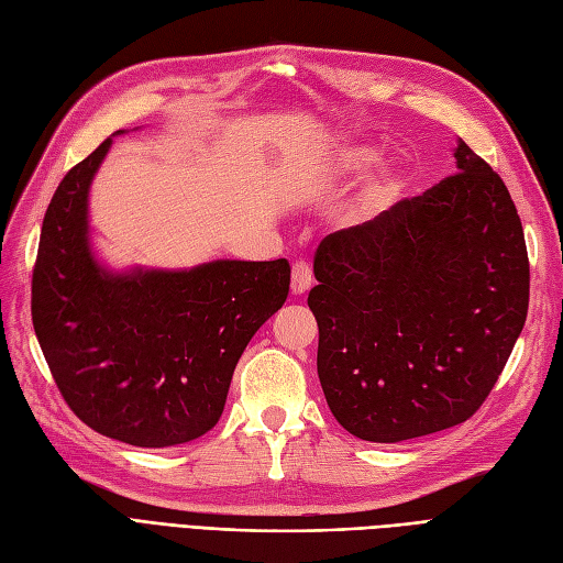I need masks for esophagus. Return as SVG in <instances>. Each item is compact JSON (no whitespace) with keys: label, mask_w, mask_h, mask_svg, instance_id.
Instances as JSON below:
<instances>
[{"label":"esophagus","mask_w":563,"mask_h":563,"mask_svg":"<svg viewBox=\"0 0 563 563\" xmlns=\"http://www.w3.org/2000/svg\"><path fill=\"white\" fill-rule=\"evenodd\" d=\"M312 265L305 263V261H298L294 265V273H290V290H294V296H302L305 290H309V286H312Z\"/></svg>","instance_id":"obj_1"}]
</instances>
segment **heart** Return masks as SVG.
<instances>
[{"mask_svg":"<svg viewBox=\"0 0 563 563\" xmlns=\"http://www.w3.org/2000/svg\"><path fill=\"white\" fill-rule=\"evenodd\" d=\"M373 161V151L361 144H342L335 148V153L328 158L323 172L331 181H344L352 179L356 174ZM405 186V177L398 165L394 163H379L358 190L354 192V198L349 200L342 223L349 228H367L375 221H379L386 211H389L398 200Z\"/></svg>","mask_w":563,"mask_h":563,"instance_id":"1","label":"heart"}]
</instances>
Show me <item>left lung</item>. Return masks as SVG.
<instances>
[{
	"instance_id": "8db88e82",
	"label": "left lung",
	"mask_w": 563,
	"mask_h": 563,
	"mask_svg": "<svg viewBox=\"0 0 563 563\" xmlns=\"http://www.w3.org/2000/svg\"><path fill=\"white\" fill-rule=\"evenodd\" d=\"M456 174L367 228L321 240L307 305L333 417L367 442L477 412L529 309L525 230L498 174L459 140Z\"/></svg>"
}]
</instances>
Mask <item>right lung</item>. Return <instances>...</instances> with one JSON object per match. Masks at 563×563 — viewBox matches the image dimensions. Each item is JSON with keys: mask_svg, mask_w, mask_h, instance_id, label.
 I'll use <instances>...</instances> for the list:
<instances>
[{"mask_svg": "<svg viewBox=\"0 0 563 563\" xmlns=\"http://www.w3.org/2000/svg\"><path fill=\"white\" fill-rule=\"evenodd\" d=\"M115 134L65 174L46 209L32 323L76 417L134 448H172L221 419L249 340L286 302L290 265L284 258L190 269L102 265L90 240L88 198Z\"/></svg>", "mask_w": 563, "mask_h": 563, "instance_id": "add662e5", "label": "right lung"}]
</instances>
